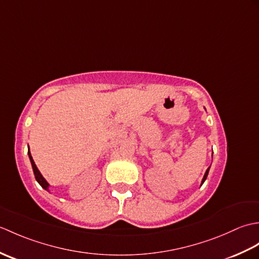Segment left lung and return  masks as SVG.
<instances>
[{"instance_id": "1", "label": "left lung", "mask_w": 259, "mask_h": 259, "mask_svg": "<svg viewBox=\"0 0 259 259\" xmlns=\"http://www.w3.org/2000/svg\"><path fill=\"white\" fill-rule=\"evenodd\" d=\"M209 169H210V167H209L207 170H206V172H205V176H203V178H202V180H201V185L205 183V180L207 179V176H208V172H209Z\"/></svg>"}]
</instances>
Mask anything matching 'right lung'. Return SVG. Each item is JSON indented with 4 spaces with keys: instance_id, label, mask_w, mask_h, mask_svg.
<instances>
[{
    "instance_id": "1",
    "label": "right lung",
    "mask_w": 259,
    "mask_h": 259,
    "mask_svg": "<svg viewBox=\"0 0 259 259\" xmlns=\"http://www.w3.org/2000/svg\"><path fill=\"white\" fill-rule=\"evenodd\" d=\"M27 155H29V158H30V161H31V164H32V169H33V172H34V177H35V180L38 183V185H40L43 189H46L48 191H50V189H49V187H50V184L48 183V181L45 179V177L41 175L40 170L37 169L36 164L34 163V160H33V158L31 156V152H30V149L29 151H27Z\"/></svg>"
}]
</instances>
